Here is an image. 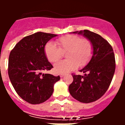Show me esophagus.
<instances>
[{
	"label": "esophagus",
	"instance_id": "obj_1",
	"mask_svg": "<svg viewBox=\"0 0 125 125\" xmlns=\"http://www.w3.org/2000/svg\"><path fill=\"white\" fill-rule=\"evenodd\" d=\"M64 74H60V77L61 78H62V77H64Z\"/></svg>",
	"mask_w": 125,
	"mask_h": 125
}]
</instances>
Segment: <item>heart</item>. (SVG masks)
<instances>
[{
    "label": "heart",
    "instance_id": "heart-1",
    "mask_svg": "<svg viewBox=\"0 0 125 125\" xmlns=\"http://www.w3.org/2000/svg\"><path fill=\"white\" fill-rule=\"evenodd\" d=\"M57 47L48 42L44 46V54L47 60L55 62L61 59L62 53L66 52L67 59L54 64L55 72L63 74L74 70L78 66L86 65L93 54V46L89 39H81L76 35H67L57 39Z\"/></svg>",
    "mask_w": 125,
    "mask_h": 125
}]
</instances>
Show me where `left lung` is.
I'll return each mask as SVG.
<instances>
[{"label":"left lung","mask_w":125,"mask_h":125,"mask_svg":"<svg viewBox=\"0 0 125 125\" xmlns=\"http://www.w3.org/2000/svg\"><path fill=\"white\" fill-rule=\"evenodd\" d=\"M73 33L89 39L93 46V54L89 63L80 70L84 75L73 74L69 93L81 103L94 102L106 92L111 84L116 66L114 52L109 42L96 33L88 30Z\"/></svg>","instance_id":"1"}]
</instances>
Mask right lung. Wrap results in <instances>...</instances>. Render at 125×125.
Returning a JSON list of instances; mask_svg holds the SVG:
<instances>
[{
  "label": "right lung",
  "mask_w": 125,
  "mask_h": 125,
  "mask_svg": "<svg viewBox=\"0 0 125 125\" xmlns=\"http://www.w3.org/2000/svg\"><path fill=\"white\" fill-rule=\"evenodd\" d=\"M56 34L38 32L20 41L9 57L8 74L16 93L29 103L44 102L51 96L59 76L44 74L53 68L44 54L46 43Z\"/></svg>",
  "instance_id": "obj_1"
}]
</instances>
